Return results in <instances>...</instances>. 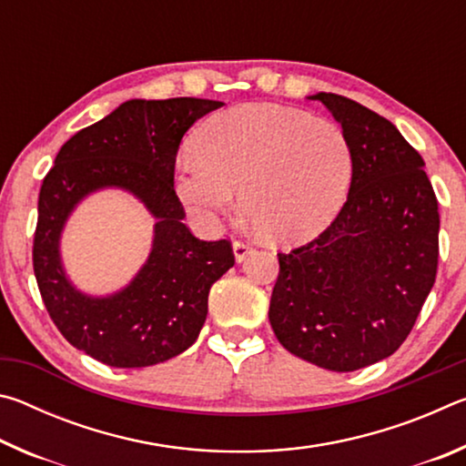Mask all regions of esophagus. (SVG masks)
<instances>
[{"label":"esophagus","mask_w":466,"mask_h":466,"mask_svg":"<svg viewBox=\"0 0 466 466\" xmlns=\"http://www.w3.org/2000/svg\"><path fill=\"white\" fill-rule=\"evenodd\" d=\"M232 248H234V257H236V261L242 263L244 258H247V257L250 255V252H252V244H250L248 240H234Z\"/></svg>","instance_id":"esophagus-1"}]
</instances>
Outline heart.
<instances>
[{
    "label": "heart",
    "mask_w": 466,
    "mask_h": 466,
    "mask_svg": "<svg viewBox=\"0 0 466 466\" xmlns=\"http://www.w3.org/2000/svg\"><path fill=\"white\" fill-rule=\"evenodd\" d=\"M197 156L177 167V193L197 216L230 214L236 188L257 232L299 242L333 222L350 195L351 141L341 125L302 108L240 105L201 125Z\"/></svg>",
    "instance_id": "1"
}]
</instances>
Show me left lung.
I'll list each match as a JSON object with an SVG mask.
<instances>
[{
    "mask_svg": "<svg viewBox=\"0 0 466 466\" xmlns=\"http://www.w3.org/2000/svg\"><path fill=\"white\" fill-rule=\"evenodd\" d=\"M310 98L341 123L356 168L327 230L278 252L269 320L289 353L353 372L392 356L420 317L438 271V199L390 121L339 94Z\"/></svg>",
    "mask_w": 466,
    "mask_h": 466,
    "instance_id": "1",
    "label": "left lung"
}]
</instances>
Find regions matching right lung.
I'll list each match as a JSON object with an SVG mask.
<instances>
[{"label": "right lung", "instance_id": "obj_1", "mask_svg": "<svg viewBox=\"0 0 466 466\" xmlns=\"http://www.w3.org/2000/svg\"><path fill=\"white\" fill-rule=\"evenodd\" d=\"M224 102L209 98L127 100L61 146L38 193L35 278L61 335L113 368H146L183 353L208 317L214 283L234 265L230 240L205 242L183 224L175 191L180 139ZM102 186L139 196L157 219L138 278L119 295L90 299L66 281L58 236L77 200Z\"/></svg>", "mask_w": 466, "mask_h": 466}]
</instances>
